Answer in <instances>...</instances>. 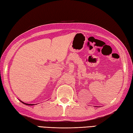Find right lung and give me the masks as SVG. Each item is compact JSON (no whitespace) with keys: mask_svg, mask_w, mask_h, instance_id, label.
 Segmentation results:
<instances>
[{"mask_svg":"<svg viewBox=\"0 0 133 133\" xmlns=\"http://www.w3.org/2000/svg\"><path fill=\"white\" fill-rule=\"evenodd\" d=\"M21 102L22 103H24V104H26V105H34V104H27V103H23V102H22V101H21Z\"/></svg>","mask_w":133,"mask_h":133,"instance_id":"right-lung-1","label":"right lung"}]
</instances>
